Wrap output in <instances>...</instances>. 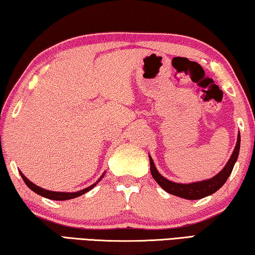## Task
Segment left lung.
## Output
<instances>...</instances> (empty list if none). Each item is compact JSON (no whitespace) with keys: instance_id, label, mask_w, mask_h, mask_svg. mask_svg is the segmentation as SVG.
Masks as SVG:
<instances>
[{"instance_id":"left-lung-1","label":"left lung","mask_w":255,"mask_h":255,"mask_svg":"<svg viewBox=\"0 0 255 255\" xmlns=\"http://www.w3.org/2000/svg\"><path fill=\"white\" fill-rule=\"evenodd\" d=\"M240 146H241V133L239 132L234 152H233L231 158L228 159L225 167H224V169L219 172L217 175H215L214 178L208 179V180L198 181V182H192L188 184L172 182V181L165 179L163 175L158 173L156 167H155V164L153 162L152 157L149 156L150 173H152L153 178L155 181H156L157 184H159V187L165 190L166 192L171 193V195L183 198V199H188V200L201 199V198L213 195V193H215L217 190L221 189L224 185V183L226 182L228 176H230L232 173L233 167L235 165L236 159L239 157Z\"/></svg>"}]
</instances>
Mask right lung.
<instances>
[{"label":"right lung","instance_id":"add662e5","mask_svg":"<svg viewBox=\"0 0 255 255\" xmlns=\"http://www.w3.org/2000/svg\"><path fill=\"white\" fill-rule=\"evenodd\" d=\"M19 172H20L21 178L23 179L24 183L28 185L29 189H31L33 192L38 193V195H40L41 197L48 198V199H51V200H68V199H74V198H76V197H80L82 195H84L85 192L90 191V190L96 187L99 181H100L103 178V175H105V174H102L101 178L99 179L96 183H93L92 185H90V187L85 188L83 190H80V191H76V192H57V191H49V190H45V189H42L40 187H38V185L33 184L31 181H29L27 178H25V176L22 173H21V171H19Z\"/></svg>","mask_w":255,"mask_h":255}]
</instances>
